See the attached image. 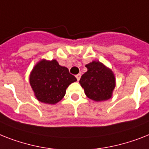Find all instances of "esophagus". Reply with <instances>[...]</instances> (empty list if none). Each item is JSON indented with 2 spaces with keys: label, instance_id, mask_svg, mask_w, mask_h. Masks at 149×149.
<instances>
[{
  "label": "esophagus",
  "instance_id": "1",
  "mask_svg": "<svg viewBox=\"0 0 149 149\" xmlns=\"http://www.w3.org/2000/svg\"><path fill=\"white\" fill-rule=\"evenodd\" d=\"M80 77H81V74L80 73H79V74H77V75H76V78L77 79V80H79V79H80Z\"/></svg>",
  "mask_w": 149,
  "mask_h": 149
}]
</instances>
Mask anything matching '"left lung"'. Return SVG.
Returning a JSON list of instances; mask_svg holds the SVG:
<instances>
[{
	"label": "left lung",
	"instance_id": "1",
	"mask_svg": "<svg viewBox=\"0 0 149 149\" xmlns=\"http://www.w3.org/2000/svg\"><path fill=\"white\" fill-rule=\"evenodd\" d=\"M86 67L87 72L81 77L79 83L87 97L96 102L110 99L116 86L113 72L99 61L89 63Z\"/></svg>",
	"mask_w": 149,
	"mask_h": 149
}]
</instances>
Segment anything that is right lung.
Here are the masks:
<instances>
[{
  "mask_svg": "<svg viewBox=\"0 0 149 149\" xmlns=\"http://www.w3.org/2000/svg\"><path fill=\"white\" fill-rule=\"evenodd\" d=\"M77 80L68 69L59 65L56 60H40L30 75V83L35 96L40 102L47 104L60 102L67 87Z\"/></svg>",
  "mask_w": 149,
  "mask_h": 149,
  "instance_id": "add662e5",
  "label": "right lung"
}]
</instances>
